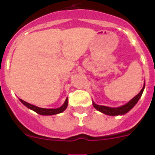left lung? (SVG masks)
Wrapping results in <instances>:
<instances>
[{"label":"left lung","mask_w":155,"mask_h":155,"mask_svg":"<svg viewBox=\"0 0 155 155\" xmlns=\"http://www.w3.org/2000/svg\"><path fill=\"white\" fill-rule=\"evenodd\" d=\"M145 84L143 85V88L141 89V91H140L139 94H137L136 96L134 97V98L130 101L128 103H127L126 105H122L120 107L118 108H110V107H107V106H103V105H96V104L94 103V102H92L93 106H94L97 110L100 111V112H102V113L106 115H109V116H118V115H124L125 113H127V112L130 110L133 107H134V105H136L137 102H138V100L140 99V98L141 97L142 93H143V89H144Z\"/></svg>","instance_id":"1"}]
</instances>
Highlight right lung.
<instances>
[{
	"label": "right lung",
	"instance_id": "add662e5",
	"mask_svg": "<svg viewBox=\"0 0 155 155\" xmlns=\"http://www.w3.org/2000/svg\"><path fill=\"white\" fill-rule=\"evenodd\" d=\"M21 102L22 104H24L27 108L31 109V110L35 111V113H39L40 115H44V116H50V115H55L58 114V113H61L62 112H64L67 107H68V98L66 99L65 102H64V105L61 106V107L58 108V109H43V108H39L37 107L35 105H31V104L28 103V102H25L22 99H20Z\"/></svg>",
	"mask_w": 155,
	"mask_h": 155
}]
</instances>
